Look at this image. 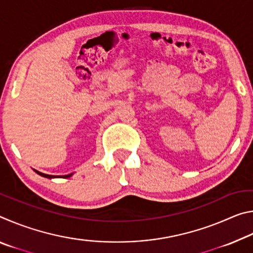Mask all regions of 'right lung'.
I'll return each mask as SVG.
<instances>
[{"label":"right lung","mask_w":253,"mask_h":253,"mask_svg":"<svg viewBox=\"0 0 253 253\" xmlns=\"http://www.w3.org/2000/svg\"><path fill=\"white\" fill-rule=\"evenodd\" d=\"M34 172L38 173L39 175H41V176L46 177V178H54V177H62V178H67V177H70L71 175H72V173H71V174H68V175H62V176H57V175H49V174L41 173V172H39V170H36V169H34Z\"/></svg>","instance_id":"add662e5"}]
</instances>
